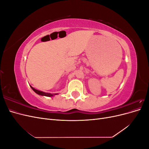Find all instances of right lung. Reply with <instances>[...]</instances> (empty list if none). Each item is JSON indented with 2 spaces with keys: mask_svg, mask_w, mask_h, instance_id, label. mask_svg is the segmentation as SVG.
I'll list each match as a JSON object with an SVG mask.
<instances>
[{
  "mask_svg": "<svg viewBox=\"0 0 149 149\" xmlns=\"http://www.w3.org/2000/svg\"><path fill=\"white\" fill-rule=\"evenodd\" d=\"M30 87H31V88L36 93L39 94V95L45 96H48V97H49V96H53V94H55V95H56V94H50V93H44V92H43V91H38V90H37V89H35V88H32L31 86H30Z\"/></svg>",
  "mask_w": 149,
  "mask_h": 149,
  "instance_id": "1",
  "label": "right lung"
}]
</instances>
